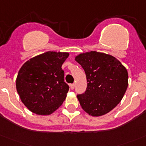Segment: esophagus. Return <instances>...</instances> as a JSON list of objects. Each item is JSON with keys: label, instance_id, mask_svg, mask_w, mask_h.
<instances>
[{"label": "esophagus", "instance_id": "1", "mask_svg": "<svg viewBox=\"0 0 146 146\" xmlns=\"http://www.w3.org/2000/svg\"><path fill=\"white\" fill-rule=\"evenodd\" d=\"M69 87H70V88L72 89V90H74L75 85H74V84H69Z\"/></svg>", "mask_w": 146, "mask_h": 146}]
</instances>
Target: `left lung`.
Returning a JSON list of instances; mask_svg holds the SVG:
<instances>
[{"mask_svg": "<svg viewBox=\"0 0 146 146\" xmlns=\"http://www.w3.org/2000/svg\"><path fill=\"white\" fill-rule=\"evenodd\" d=\"M85 72L87 87L77 95L82 108L93 117L110 112L120 102L128 85V74L121 62L107 54L91 51L75 56Z\"/></svg>", "mask_w": 146, "mask_h": 146, "instance_id": "left-lung-1", "label": "left lung"}]
</instances>
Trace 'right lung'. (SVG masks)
Wrapping results in <instances>:
<instances>
[{
	"label": "right lung",
	"instance_id": "obj_1",
	"mask_svg": "<svg viewBox=\"0 0 146 146\" xmlns=\"http://www.w3.org/2000/svg\"><path fill=\"white\" fill-rule=\"evenodd\" d=\"M68 52L47 51L25 62L16 86L21 102L39 115H49L62 105L69 91L62 66Z\"/></svg>",
	"mask_w": 146,
	"mask_h": 146
}]
</instances>
